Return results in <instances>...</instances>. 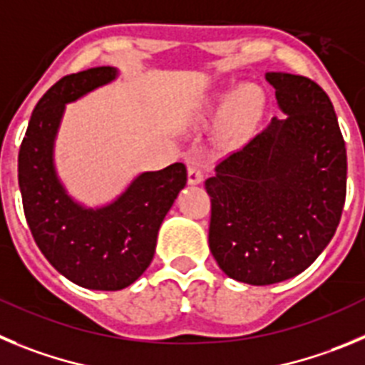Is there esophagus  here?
Returning <instances> with one entry per match:
<instances>
[{"mask_svg":"<svg viewBox=\"0 0 365 365\" xmlns=\"http://www.w3.org/2000/svg\"><path fill=\"white\" fill-rule=\"evenodd\" d=\"M203 176H205V169L200 163H190L187 167V183L189 185H198V183H202Z\"/></svg>","mask_w":365,"mask_h":365,"instance_id":"esophagus-1","label":"esophagus"}]
</instances>
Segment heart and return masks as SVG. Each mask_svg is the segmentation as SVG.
<instances>
[{
  "label": "heart",
  "instance_id": "b5f03b06",
  "mask_svg": "<svg viewBox=\"0 0 365 365\" xmlns=\"http://www.w3.org/2000/svg\"><path fill=\"white\" fill-rule=\"evenodd\" d=\"M264 109V94L256 85H242L223 98L220 113H229L235 129H247Z\"/></svg>",
  "mask_w": 365,
  "mask_h": 365
}]
</instances>
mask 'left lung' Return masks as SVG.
<instances>
[{"label": "left lung", "mask_w": 365, "mask_h": 365, "mask_svg": "<svg viewBox=\"0 0 365 365\" xmlns=\"http://www.w3.org/2000/svg\"><path fill=\"white\" fill-rule=\"evenodd\" d=\"M285 118L232 153L205 182L209 247L229 278L289 280L333 238L346 202L347 156L329 96L309 78L267 72Z\"/></svg>", "instance_id": "8db88e82"}]
</instances>
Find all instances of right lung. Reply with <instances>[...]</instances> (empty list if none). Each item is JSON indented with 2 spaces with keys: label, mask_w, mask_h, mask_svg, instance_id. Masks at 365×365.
<instances>
[{
  "label": "right lung",
  "mask_w": 365,
  "mask_h": 365,
  "mask_svg": "<svg viewBox=\"0 0 365 365\" xmlns=\"http://www.w3.org/2000/svg\"><path fill=\"white\" fill-rule=\"evenodd\" d=\"M120 76L96 67L61 78L38 101L18 156L23 211L39 251L56 271L94 291H120L153 262L160 225L187 183L183 163L145 170L103 205L68 195L56 169L54 149L68 103Z\"/></svg>",
  "instance_id": "add662e5"
}]
</instances>
